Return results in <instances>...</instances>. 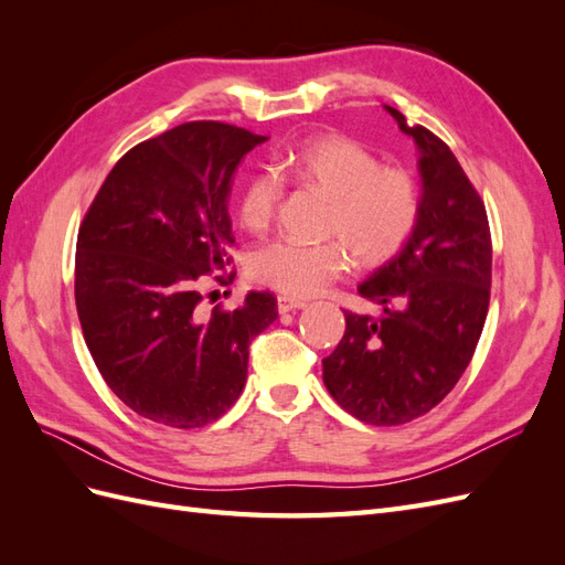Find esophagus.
Segmentation results:
<instances>
[{
	"label": "esophagus",
	"instance_id": "esophagus-1",
	"mask_svg": "<svg viewBox=\"0 0 565 565\" xmlns=\"http://www.w3.org/2000/svg\"><path fill=\"white\" fill-rule=\"evenodd\" d=\"M306 301L303 299H295V297H278V311L280 313H289V311H299L303 309Z\"/></svg>",
	"mask_w": 565,
	"mask_h": 565
}]
</instances>
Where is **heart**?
<instances>
[{"label":"heart","instance_id":"b5f03b06","mask_svg":"<svg viewBox=\"0 0 565 565\" xmlns=\"http://www.w3.org/2000/svg\"><path fill=\"white\" fill-rule=\"evenodd\" d=\"M278 169L332 198L324 221L328 243L282 237L252 254L249 273L287 297H311L351 266L377 268L396 259L422 216V191L405 167L382 164L370 148L341 134L306 136L289 148ZM282 181L273 169L247 179L237 216L249 233H264L276 218Z\"/></svg>","mask_w":565,"mask_h":565}]
</instances>
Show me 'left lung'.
<instances>
[{
	"mask_svg": "<svg viewBox=\"0 0 565 565\" xmlns=\"http://www.w3.org/2000/svg\"><path fill=\"white\" fill-rule=\"evenodd\" d=\"M384 108L417 143L422 216L396 259L358 287L380 316L344 311L347 332L322 358V382L355 419L398 426L436 407L471 363L490 303L492 243L486 204L452 150Z\"/></svg>",
	"mask_w": 565,
	"mask_h": 565,
	"instance_id": "8db88e82",
	"label": "left lung"
}]
</instances>
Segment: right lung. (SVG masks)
<instances>
[{"instance_id":"obj_1","label":"right lung","mask_w":565,"mask_h":565,"mask_svg":"<svg viewBox=\"0 0 565 565\" xmlns=\"http://www.w3.org/2000/svg\"><path fill=\"white\" fill-rule=\"evenodd\" d=\"M264 141L212 119L179 125L125 152L84 214V341L115 396L150 422L198 429L224 415L243 393L252 339L278 318L270 292L200 311L202 278L226 282L233 172Z\"/></svg>"}]
</instances>
